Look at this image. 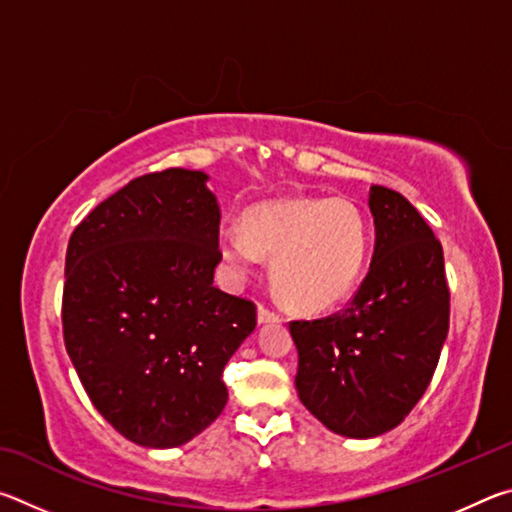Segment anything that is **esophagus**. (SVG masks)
Here are the masks:
<instances>
[{"instance_id": "esophagus-1", "label": "esophagus", "mask_w": 512, "mask_h": 512, "mask_svg": "<svg viewBox=\"0 0 512 512\" xmlns=\"http://www.w3.org/2000/svg\"><path fill=\"white\" fill-rule=\"evenodd\" d=\"M257 320H259V323H262V325H264V323H280L282 316L277 314V311H271L268 307L259 305V307H257Z\"/></svg>"}]
</instances>
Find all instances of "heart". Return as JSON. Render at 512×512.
<instances>
[{"instance_id":"b5f03b06","label":"heart","mask_w":512,"mask_h":512,"mask_svg":"<svg viewBox=\"0 0 512 512\" xmlns=\"http://www.w3.org/2000/svg\"><path fill=\"white\" fill-rule=\"evenodd\" d=\"M370 221L348 198H287L244 216V230L225 225L219 250L232 271L246 275L271 259L275 289L291 307L323 311L359 282L370 250Z\"/></svg>"}]
</instances>
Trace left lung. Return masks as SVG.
I'll return each instance as SVG.
<instances>
[{
  "label": "left lung",
  "mask_w": 512,
  "mask_h": 512,
  "mask_svg": "<svg viewBox=\"0 0 512 512\" xmlns=\"http://www.w3.org/2000/svg\"><path fill=\"white\" fill-rule=\"evenodd\" d=\"M375 253L343 311L291 320L300 402L329 431L375 438L395 429L427 391L449 329L443 246L420 212L372 185Z\"/></svg>",
  "instance_id": "obj_1"
}]
</instances>
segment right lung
<instances>
[{
  "instance_id": "right-lung-1",
  "label": "right lung",
  "mask_w": 512,
  "mask_h": 512,
  "mask_svg": "<svg viewBox=\"0 0 512 512\" xmlns=\"http://www.w3.org/2000/svg\"><path fill=\"white\" fill-rule=\"evenodd\" d=\"M203 171L146 173L69 237L63 336L85 393L135 445L169 449L219 418L223 368L257 325L214 287L219 203Z\"/></svg>"
}]
</instances>
